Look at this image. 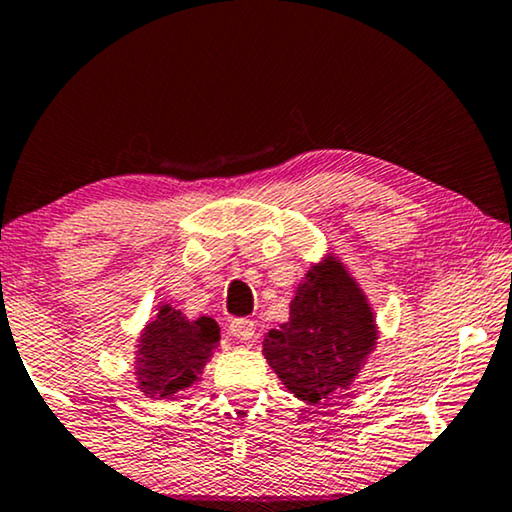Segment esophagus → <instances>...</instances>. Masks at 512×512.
<instances>
[{"mask_svg": "<svg viewBox=\"0 0 512 512\" xmlns=\"http://www.w3.org/2000/svg\"><path fill=\"white\" fill-rule=\"evenodd\" d=\"M228 331L233 333L237 340H251V338H254V335H256V324H254V321H251V319L240 317V319L230 321Z\"/></svg>", "mask_w": 512, "mask_h": 512, "instance_id": "esophagus-1", "label": "esophagus"}]
</instances>
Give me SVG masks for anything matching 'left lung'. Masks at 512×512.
Wrapping results in <instances>:
<instances>
[{
	"instance_id": "1",
	"label": "left lung",
	"mask_w": 512,
	"mask_h": 512,
	"mask_svg": "<svg viewBox=\"0 0 512 512\" xmlns=\"http://www.w3.org/2000/svg\"><path fill=\"white\" fill-rule=\"evenodd\" d=\"M375 340L366 296L349 272L328 258L307 272L291 300L289 321L265 335L263 354L291 394L321 403L354 382Z\"/></svg>"
}]
</instances>
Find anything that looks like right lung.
<instances>
[{"label": "right lung", "mask_w": 512, "mask_h": 512, "mask_svg": "<svg viewBox=\"0 0 512 512\" xmlns=\"http://www.w3.org/2000/svg\"><path fill=\"white\" fill-rule=\"evenodd\" d=\"M219 340V324L214 319L188 321L179 310L163 305L158 319L151 321L139 338V389L149 398H172L177 391L191 387Z\"/></svg>", "instance_id": "obj_1"}]
</instances>
